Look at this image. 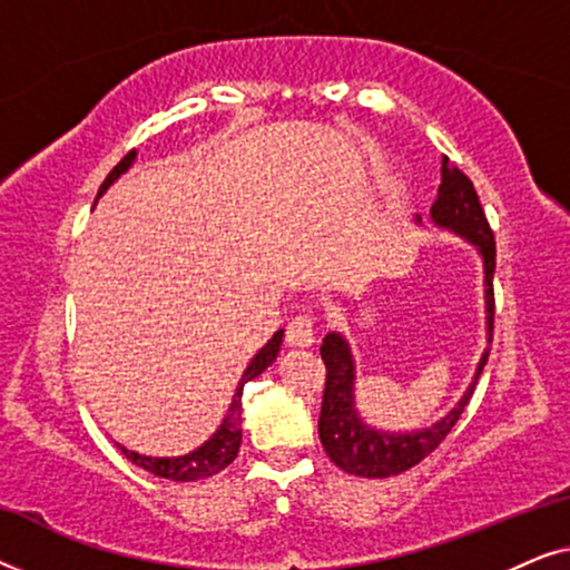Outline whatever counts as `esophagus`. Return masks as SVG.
<instances>
[{
	"instance_id": "34e87169",
	"label": "esophagus",
	"mask_w": 570,
	"mask_h": 570,
	"mask_svg": "<svg viewBox=\"0 0 570 570\" xmlns=\"http://www.w3.org/2000/svg\"><path fill=\"white\" fill-rule=\"evenodd\" d=\"M285 340H287V345H293V347L314 345V340H316V318L311 316V314H298V316H295L293 322L287 324Z\"/></svg>"
}]
</instances>
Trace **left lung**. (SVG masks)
<instances>
[{"mask_svg":"<svg viewBox=\"0 0 570 570\" xmlns=\"http://www.w3.org/2000/svg\"><path fill=\"white\" fill-rule=\"evenodd\" d=\"M431 217L435 225H441V228H449L459 233V236H464L466 240H472V244L478 246V252L482 254V264H485L488 332L490 340H493L495 238L470 176H464L459 168L449 166L446 158H443L439 199L433 202ZM488 355L490 350H485L480 357L472 386L466 389L462 402H459L446 417H441L439 423L425 428V431L386 433L373 431V428H368L361 417H357L353 400V355H350L347 342L342 340L337 332H330L322 342L326 384L322 415H318V439H322L326 456H330L340 470L357 474V478H392V474H400L404 470H410V466H415L417 462H423L428 454H433V451L441 446V441L446 439L451 428L456 425V420L462 417L464 407L470 404L474 394V384H478L480 373L485 368Z\"/></svg>","mask_w":570,"mask_h":570,"instance_id":"left-lung-1","label":"left lung"}]
</instances>
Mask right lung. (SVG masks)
<instances>
[{
  "instance_id": "add662e5",
  "label": "right lung",
  "mask_w": 570,
  "mask_h": 570,
  "mask_svg": "<svg viewBox=\"0 0 570 570\" xmlns=\"http://www.w3.org/2000/svg\"><path fill=\"white\" fill-rule=\"evenodd\" d=\"M135 155H137L135 150H129L119 160V166H114L111 174L106 176V181L100 184L98 197L116 181V178L124 174V170L131 166ZM279 345H283V330L272 334V340L267 342V345H264L259 353L252 357V363H248V368L244 371V376H240V381H238V389H236V394H233V402L228 407V415H225V420H223V425L217 428L213 439H209L207 443H202L197 451H191V454H184V456H142V454H137V451L119 446V443H116V446L121 449V454L127 456L129 462H135L137 466H142V470H147V472L158 474V478H166L174 482L205 480V478H213V474H217V472H223L225 466H228L233 459L238 456V449H240V396H244V384L246 381L259 376L262 371H267L269 365L275 363Z\"/></svg>"
}]
</instances>
